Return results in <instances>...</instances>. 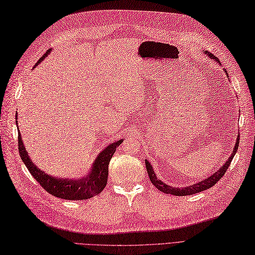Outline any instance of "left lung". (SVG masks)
Returning <instances> with one entry per match:
<instances>
[{"label":"left lung","instance_id":"obj_1","mask_svg":"<svg viewBox=\"0 0 255 255\" xmlns=\"http://www.w3.org/2000/svg\"><path fill=\"white\" fill-rule=\"evenodd\" d=\"M204 54H207V56H209L210 58H213V59H215L216 61H219V63H220V60H217V58L215 57V56H214L213 54H211V53H209V52H207V51L204 52ZM220 65H221V64H220ZM225 72H226V71H225ZM226 73H227V72H226ZM238 145H239V135H238V137H237V140H236V145H235V147H234V150H233V152H232V154H231V157H229V158L227 159V161L224 163V165L221 166V169L217 170V171L214 173V174L210 175L208 178L203 179V181H201V182H198L197 184H192V185H190V186H187V187L177 188V187H174V186L166 185V184H164L163 182H161V179L157 178L156 173H154L151 164L149 163L148 161L146 160L145 163H146L147 173H148L149 178H150V182L153 184V186H156L157 189H159L160 191L164 192V194H167V195L171 194V195H174V196H188V195L198 194V192L203 191V190H207V189L212 187V186H214V185L222 178V176L225 174L227 169H228L229 164H231L232 160H233V158H234V156H235V153L237 152V150H238Z\"/></svg>","mask_w":255,"mask_h":255}]
</instances>
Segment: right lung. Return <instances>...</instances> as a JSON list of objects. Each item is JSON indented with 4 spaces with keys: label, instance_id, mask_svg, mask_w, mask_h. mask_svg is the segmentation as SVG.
<instances>
[{
    "label": "right lung",
    "instance_id": "add662e5",
    "mask_svg": "<svg viewBox=\"0 0 255 255\" xmlns=\"http://www.w3.org/2000/svg\"><path fill=\"white\" fill-rule=\"evenodd\" d=\"M49 53H51V49H48L43 55V57L39 59L36 65L46 58L47 54ZM122 141L123 139H119L115 142H111L106 148H104L95 159L94 163L92 164L91 171L88 173V175L82 178L73 179L55 177L51 174H47L44 171H41L30 159L26 148L23 146L20 133H18V150H19L21 160L23 161L24 165L28 167L31 175L49 194L66 200H86L98 195L106 187L108 181L109 162L116 152L117 147L122 144Z\"/></svg>",
    "mask_w": 255,
    "mask_h": 255
}]
</instances>
